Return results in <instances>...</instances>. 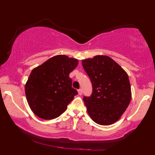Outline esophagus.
I'll return each mask as SVG.
<instances>
[{
    "mask_svg": "<svg viewBox=\"0 0 155 155\" xmlns=\"http://www.w3.org/2000/svg\"><path fill=\"white\" fill-rule=\"evenodd\" d=\"M78 94H79V95H82V89H79V90H78Z\"/></svg>",
    "mask_w": 155,
    "mask_h": 155,
    "instance_id": "obj_1",
    "label": "esophagus"
}]
</instances>
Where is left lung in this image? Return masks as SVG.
<instances>
[{
    "label": "left lung",
    "mask_w": 155,
    "mask_h": 155,
    "mask_svg": "<svg viewBox=\"0 0 155 155\" xmlns=\"http://www.w3.org/2000/svg\"><path fill=\"white\" fill-rule=\"evenodd\" d=\"M82 66L90 78L92 92L83 101L91 118L103 126L119 119L131 99L128 74L107 56L82 60Z\"/></svg>",
    "instance_id": "left-lung-1"
}]
</instances>
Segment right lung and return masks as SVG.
I'll list each match as a JSON object with an SVG mask.
<instances>
[{
	"instance_id": "add662e5",
	"label": "right lung",
	"mask_w": 155,
	"mask_h": 155,
	"mask_svg": "<svg viewBox=\"0 0 155 155\" xmlns=\"http://www.w3.org/2000/svg\"><path fill=\"white\" fill-rule=\"evenodd\" d=\"M78 61L65 55L51 58L31 71L25 84V94L29 107L42 119L61 116L78 91L72 87L69 74Z\"/></svg>"
}]
</instances>
